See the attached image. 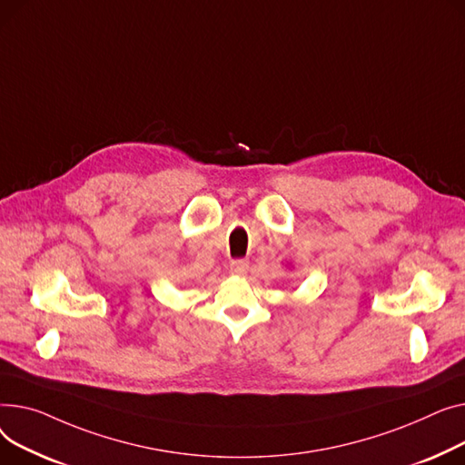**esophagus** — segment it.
<instances>
[{"label":"esophagus","mask_w":465,"mask_h":465,"mask_svg":"<svg viewBox=\"0 0 465 465\" xmlns=\"http://www.w3.org/2000/svg\"><path fill=\"white\" fill-rule=\"evenodd\" d=\"M248 270H250V262L248 261L236 259V261L231 262V274L232 276H245V274H248Z\"/></svg>","instance_id":"1"}]
</instances>
